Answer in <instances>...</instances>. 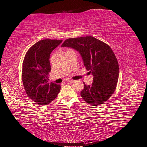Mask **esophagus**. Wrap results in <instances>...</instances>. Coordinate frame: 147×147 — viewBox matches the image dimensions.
<instances>
[{
	"label": "esophagus",
	"mask_w": 147,
	"mask_h": 147,
	"mask_svg": "<svg viewBox=\"0 0 147 147\" xmlns=\"http://www.w3.org/2000/svg\"><path fill=\"white\" fill-rule=\"evenodd\" d=\"M66 82H69V83H73L74 81L73 80H71V79H67V80H66Z\"/></svg>",
	"instance_id": "esophagus-1"
}]
</instances>
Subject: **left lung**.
<instances>
[{
  "mask_svg": "<svg viewBox=\"0 0 147 147\" xmlns=\"http://www.w3.org/2000/svg\"><path fill=\"white\" fill-rule=\"evenodd\" d=\"M62 47L79 51L86 69L92 73L93 83L82 90L83 99L91 106L103 104L115 90L119 80V63L110 46L92 36L66 39Z\"/></svg>",
  "mask_w": 147,
  "mask_h": 147,
  "instance_id": "left-lung-1",
  "label": "left lung"
}]
</instances>
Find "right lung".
<instances>
[{
    "label": "right lung",
    "mask_w": 147,
    "mask_h": 147,
    "mask_svg": "<svg viewBox=\"0 0 147 147\" xmlns=\"http://www.w3.org/2000/svg\"><path fill=\"white\" fill-rule=\"evenodd\" d=\"M62 40L42 39L28 49L22 66V81L26 94L37 105H49L56 98L60 85L48 82L50 54Z\"/></svg>",
    "instance_id": "add662e5"
}]
</instances>
